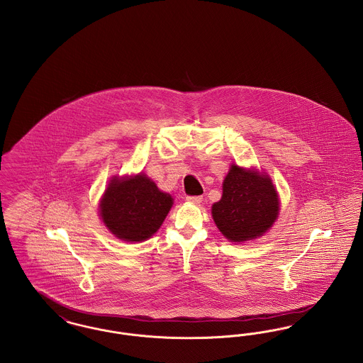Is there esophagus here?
<instances>
[{
    "mask_svg": "<svg viewBox=\"0 0 363 363\" xmlns=\"http://www.w3.org/2000/svg\"><path fill=\"white\" fill-rule=\"evenodd\" d=\"M186 200L190 201V203H194V204H200L201 200H203V197H201V196H188Z\"/></svg>",
    "mask_w": 363,
    "mask_h": 363,
    "instance_id": "1",
    "label": "esophagus"
}]
</instances>
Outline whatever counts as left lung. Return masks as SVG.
Returning a JSON list of instances; mask_svg holds the SVG:
<instances>
[{
  "label": "left lung",
  "instance_id": "8db88e82",
  "mask_svg": "<svg viewBox=\"0 0 363 363\" xmlns=\"http://www.w3.org/2000/svg\"><path fill=\"white\" fill-rule=\"evenodd\" d=\"M279 213L272 181L257 172L233 164L223 182V196L212 206V216L227 240L243 242L262 235Z\"/></svg>",
  "mask_w": 363,
  "mask_h": 363
}]
</instances>
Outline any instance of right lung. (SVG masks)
Listing matches in <instances>:
<instances>
[{
	"instance_id": "add662e5",
	"label": "right lung",
	"mask_w": 363,
	"mask_h": 363,
	"mask_svg": "<svg viewBox=\"0 0 363 363\" xmlns=\"http://www.w3.org/2000/svg\"><path fill=\"white\" fill-rule=\"evenodd\" d=\"M173 206L170 194L138 174L133 178H114L104 191L101 215L104 225L123 241L150 238L162 225Z\"/></svg>"
}]
</instances>
